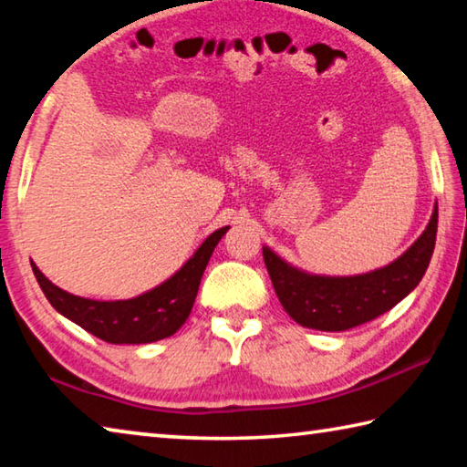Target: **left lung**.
<instances>
[{
  "instance_id": "obj_1",
  "label": "left lung",
  "mask_w": 467,
  "mask_h": 467,
  "mask_svg": "<svg viewBox=\"0 0 467 467\" xmlns=\"http://www.w3.org/2000/svg\"><path fill=\"white\" fill-rule=\"evenodd\" d=\"M437 239V208L412 247L389 265L351 277L310 275L287 265L263 247L271 284L284 310L298 325L317 330H347L394 308L425 275Z\"/></svg>"
}]
</instances>
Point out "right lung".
<instances>
[{"label":"right lung","mask_w":467,"mask_h":467,"mask_svg":"<svg viewBox=\"0 0 467 467\" xmlns=\"http://www.w3.org/2000/svg\"><path fill=\"white\" fill-rule=\"evenodd\" d=\"M226 231L228 226L212 233L175 275L157 285L155 290L130 300L101 302L81 298V296H73L48 282L34 263L32 271L53 308L73 320L75 325L86 328L93 337L112 345L152 343L171 337L188 320L202 282V274H204L212 257V251Z\"/></svg>","instance_id":"right-lung-1"}]
</instances>
